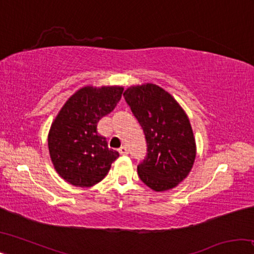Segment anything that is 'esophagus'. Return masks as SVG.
Instances as JSON below:
<instances>
[{"label": "esophagus", "mask_w": 254, "mask_h": 254, "mask_svg": "<svg viewBox=\"0 0 254 254\" xmlns=\"http://www.w3.org/2000/svg\"><path fill=\"white\" fill-rule=\"evenodd\" d=\"M119 152L121 154H127L128 153V148L127 147V145H122V147L119 149Z\"/></svg>", "instance_id": "34e87169"}]
</instances>
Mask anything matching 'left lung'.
<instances>
[{
  "label": "left lung",
  "mask_w": 254,
  "mask_h": 254,
  "mask_svg": "<svg viewBox=\"0 0 254 254\" xmlns=\"http://www.w3.org/2000/svg\"><path fill=\"white\" fill-rule=\"evenodd\" d=\"M123 95L147 140V156L137 165L140 179L156 191L176 187L187 177L196 157L186 113L154 84L133 86Z\"/></svg>",
  "instance_id": "8db88e82"
}]
</instances>
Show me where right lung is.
<instances>
[{"label":"right lung","instance_id":"obj_1","mask_svg":"<svg viewBox=\"0 0 254 254\" xmlns=\"http://www.w3.org/2000/svg\"><path fill=\"white\" fill-rule=\"evenodd\" d=\"M123 88L118 86L84 87L60 110L50 127L48 145L57 173L74 186L100 183L120 153L110 149L97 131L100 120L115 109Z\"/></svg>","mask_w":254,"mask_h":254}]
</instances>
